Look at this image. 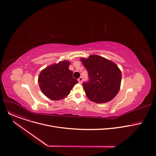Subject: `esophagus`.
I'll list each match as a JSON object with an SVG mask.
<instances>
[{
  "mask_svg": "<svg viewBox=\"0 0 156 156\" xmlns=\"http://www.w3.org/2000/svg\"><path fill=\"white\" fill-rule=\"evenodd\" d=\"M78 82H79L80 84H81V83H82V81H83V78H82V77L79 78L78 79Z\"/></svg>",
  "mask_w": 156,
  "mask_h": 156,
  "instance_id": "esophagus-1",
  "label": "esophagus"
}]
</instances>
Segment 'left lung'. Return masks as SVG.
Here are the masks:
<instances>
[{
	"label": "left lung",
	"instance_id": "left-lung-1",
	"mask_svg": "<svg viewBox=\"0 0 156 156\" xmlns=\"http://www.w3.org/2000/svg\"><path fill=\"white\" fill-rule=\"evenodd\" d=\"M80 60L90 77V81L83 84L87 98L98 104L113 99L121 85L122 72L118 66L114 62L97 55Z\"/></svg>",
	"mask_w": 156,
	"mask_h": 156
}]
</instances>
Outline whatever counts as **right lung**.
I'll list each match as a JSON object with an SVG mask.
<instances>
[{"label": "right lung", "instance_id": "right-lung-1", "mask_svg": "<svg viewBox=\"0 0 156 156\" xmlns=\"http://www.w3.org/2000/svg\"><path fill=\"white\" fill-rule=\"evenodd\" d=\"M69 60L60 61L43 69L38 76V84L42 93L47 98L59 101L70 93L74 85L78 83L73 77V72L69 67Z\"/></svg>", "mask_w": 156, "mask_h": 156}]
</instances>
